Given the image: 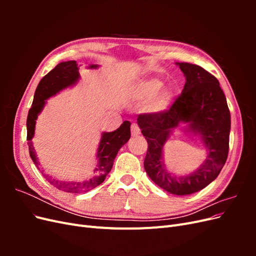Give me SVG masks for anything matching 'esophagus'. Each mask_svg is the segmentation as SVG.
Instances as JSON below:
<instances>
[{
	"mask_svg": "<svg viewBox=\"0 0 256 256\" xmlns=\"http://www.w3.org/2000/svg\"><path fill=\"white\" fill-rule=\"evenodd\" d=\"M131 134H132L134 136L141 134V129L138 126V124H136V122H134L132 125H131Z\"/></svg>",
	"mask_w": 256,
	"mask_h": 256,
	"instance_id": "1",
	"label": "esophagus"
}]
</instances>
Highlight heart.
I'll return each instance as SVG.
<instances>
[{"label": "heart", "instance_id": "1", "mask_svg": "<svg viewBox=\"0 0 256 256\" xmlns=\"http://www.w3.org/2000/svg\"><path fill=\"white\" fill-rule=\"evenodd\" d=\"M162 88V82L158 79H147L138 84L136 95L141 100H149L147 110L152 113H162L166 111L173 102V92L168 88L158 90ZM160 92L158 93V92Z\"/></svg>", "mask_w": 256, "mask_h": 256}]
</instances>
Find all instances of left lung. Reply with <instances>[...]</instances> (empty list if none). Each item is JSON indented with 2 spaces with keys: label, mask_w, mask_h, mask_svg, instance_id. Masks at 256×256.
Instances as JSON below:
<instances>
[{
  "label": "left lung",
  "mask_w": 256,
  "mask_h": 256,
  "mask_svg": "<svg viewBox=\"0 0 256 256\" xmlns=\"http://www.w3.org/2000/svg\"><path fill=\"white\" fill-rule=\"evenodd\" d=\"M186 76L182 94L171 106L159 114H140L138 125L147 145L144 168L160 188L176 196H188L204 189L214 182L228 154L230 114L226 98L214 76L200 66L177 63ZM180 122H189L198 133L208 156L196 172L177 178L168 174L162 160V150L172 130Z\"/></svg>",
  "instance_id": "1"
}]
</instances>
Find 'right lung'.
Masks as SVG:
<instances>
[{
	"mask_svg": "<svg viewBox=\"0 0 256 256\" xmlns=\"http://www.w3.org/2000/svg\"><path fill=\"white\" fill-rule=\"evenodd\" d=\"M97 65H90V68H96ZM80 69L81 65L76 64V60H68L62 62L58 65L54 67L50 72L46 74L40 80V84L35 90V95L33 99V104L28 114L26 120V140L28 145L30 156L32 158L34 164L38 168L42 174L54 187L58 189L70 192V193H81L86 192L92 189L96 188L102 182H104L106 176L110 173L113 166V161L118 154L120 147L126 144L130 138V122L125 120L118 129H116L112 132H104L102 136V141L99 143L98 152H97V159L98 164L94 170L96 174L94 177L85 182H60L54 180L51 176L46 175L44 171L40 168V162L36 156L34 146L32 143V138L34 136L35 131V124L37 116L42 110V108L46 104V100L51 96L56 95L60 90H64L68 86H72L80 78Z\"/></svg>",
	"mask_w": 256,
	"mask_h": 256,
	"instance_id": "right-lung-1",
	"label": "right lung"
}]
</instances>
